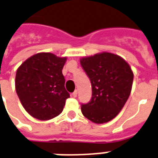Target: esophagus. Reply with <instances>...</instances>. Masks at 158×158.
Segmentation results:
<instances>
[{
	"label": "esophagus",
	"mask_w": 158,
	"mask_h": 158,
	"mask_svg": "<svg viewBox=\"0 0 158 158\" xmlns=\"http://www.w3.org/2000/svg\"><path fill=\"white\" fill-rule=\"evenodd\" d=\"M77 94H78V91H77V90H75V91H74V92L72 94V96H73L74 98H76Z\"/></svg>",
	"instance_id": "esophagus-1"
}]
</instances>
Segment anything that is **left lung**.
I'll use <instances>...</instances> for the list:
<instances>
[{
    "instance_id": "1",
    "label": "left lung",
    "mask_w": 158,
    "mask_h": 158,
    "mask_svg": "<svg viewBox=\"0 0 158 158\" xmlns=\"http://www.w3.org/2000/svg\"><path fill=\"white\" fill-rule=\"evenodd\" d=\"M80 64L89 78L92 98L82 103V114L95 123H104L118 114L132 90L133 73L123 58L103 52L82 58Z\"/></svg>"
}]
</instances>
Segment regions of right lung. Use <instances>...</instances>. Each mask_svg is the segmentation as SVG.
<instances>
[{
  "label": "right lung",
  "instance_id": "obj_1",
  "mask_svg": "<svg viewBox=\"0 0 158 158\" xmlns=\"http://www.w3.org/2000/svg\"><path fill=\"white\" fill-rule=\"evenodd\" d=\"M66 58L51 53L34 55L18 68L15 90L24 108L39 120H50L63 111L69 94L62 69Z\"/></svg>",
  "mask_w": 158,
  "mask_h": 158
}]
</instances>
